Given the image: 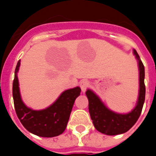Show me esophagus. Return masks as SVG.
<instances>
[{"instance_id": "1", "label": "esophagus", "mask_w": 156, "mask_h": 156, "mask_svg": "<svg viewBox=\"0 0 156 156\" xmlns=\"http://www.w3.org/2000/svg\"><path fill=\"white\" fill-rule=\"evenodd\" d=\"M80 87L81 90H82L83 93H84L87 89L88 87H89V82L87 80L81 81L80 83Z\"/></svg>"}]
</instances>
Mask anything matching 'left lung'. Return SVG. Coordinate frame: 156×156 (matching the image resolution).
<instances>
[{
  "label": "left lung",
  "mask_w": 156,
  "mask_h": 156,
  "mask_svg": "<svg viewBox=\"0 0 156 156\" xmlns=\"http://www.w3.org/2000/svg\"><path fill=\"white\" fill-rule=\"evenodd\" d=\"M133 55L138 63L139 94L137 104L131 112L126 114L117 113L107 108L93 90L88 89L86 91L89 101V112L94 126L97 130L106 135H117L126 133L136 123L142 111L145 98L144 66L134 49Z\"/></svg>",
  "instance_id": "8db88e82"
}]
</instances>
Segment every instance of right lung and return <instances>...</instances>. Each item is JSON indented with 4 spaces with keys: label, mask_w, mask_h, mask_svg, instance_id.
Here are the masks:
<instances>
[{
    "label": "right lung",
    "mask_w": 156,
    "mask_h": 156,
    "mask_svg": "<svg viewBox=\"0 0 156 156\" xmlns=\"http://www.w3.org/2000/svg\"><path fill=\"white\" fill-rule=\"evenodd\" d=\"M19 66L20 60L15 71L12 95L15 109L20 122L28 131L39 137H53L62 134L67 126L74 101L80 94V87L66 90L53 104L44 109H32L22 100L17 76Z\"/></svg>",
    "instance_id": "right-lung-1"
}]
</instances>
